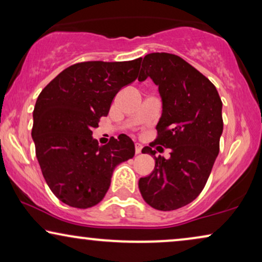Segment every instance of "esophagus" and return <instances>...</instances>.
Listing matches in <instances>:
<instances>
[{
  "instance_id": "obj_1",
  "label": "esophagus",
  "mask_w": 262,
  "mask_h": 262,
  "mask_svg": "<svg viewBox=\"0 0 262 262\" xmlns=\"http://www.w3.org/2000/svg\"><path fill=\"white\" fill-rule=\"evenodd\" d=\"M142 144H139V143H136L135 144V150H136V154H141L142 151Z\"/></svg>"
}]
</instances>
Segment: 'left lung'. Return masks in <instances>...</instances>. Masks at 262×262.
I'll list each match as a JSON object with an SVG mask.
<instances>
[{
	"mask_svg": "<svg viewBox=\"0 0 262 262\" xmlns=\"http://www.w3.org/2000/svg\"><path fill=\"white\" fill-rule=\"evenodd\" d=\"M148 76L162 99L157 138L150 146L169 147L171 157L156 158L155 150L144 146L142 152L154 156L155 168L139 179L138 187L154 209L171 211L193 202L210 177L223 132L222 100L209 78L171 53L146 55L138 81Z\"/></svg>",
	"mask_w": 262,
	"mask_h": 262,
	"instance_id": "obj_1",
	"label": "left lung"
}]
</instances>
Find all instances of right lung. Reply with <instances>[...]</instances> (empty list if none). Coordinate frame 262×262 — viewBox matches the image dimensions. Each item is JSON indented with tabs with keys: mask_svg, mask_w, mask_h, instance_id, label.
I'll return each instance as SVG.
<instances>
[{
	"mask_svg": "<svg viewBox=\"0 0 262 262\" xmlns=\"http://www.w3.org/2000/svg\"><path fill=\"white\" fill-rule=\"evenodd\" d=\"M141 62L74 64L39 94L32 128L35 155L46 184L67 205L88 209L99 204L114 168L135 156L126 135L99 145L92 130L108 114L117 93L137 78Z\"/></svg>",
	"mask_w": 262,
	"mask_h": 262,
	"instance_id": "add662e5",
	"label": "right lung"
}]
</instances>
